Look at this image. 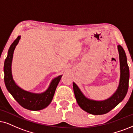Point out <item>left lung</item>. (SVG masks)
I'll list each match as a JSON object with an SVG mask.
<instances>
[{
    "label": "left lung",
    "instance_id": "left-lung-1",
    "mask_svg": "<svg viewBox=\"0 0 133 133\" xmlns=\"http://www.w3.org/2000/svg\"><path fill=\"white\" fill-rule=\"evenodd\" d=\"M120 61V79L117 89L113 95L106 99L96 101L88 98L82 93L75 82L73 88L77 104L80 108L87 113L93 115H102L108 113L123 100L128 90L129 70L127 55L122 46H117Z\"/></svg>",
    "mask_w": 133,
    "mask_h": 133
}]
</instances>
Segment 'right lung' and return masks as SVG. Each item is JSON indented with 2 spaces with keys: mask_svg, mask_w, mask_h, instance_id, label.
<instances>
[{
  "mask_svg": "<svg viewBox=\"0 0 133 133\" xmlns=\"http://www.w3.org/2000/svg\"><path fill=\"white\" fill-rule=\"evenodd\" d=\"M21 36H18L10 46L8 55L5 60L4 71V82L6 88L15 100L22 107L30 110H40L46 108L51 103L56 87L63 75L52 79L48 88L42 93H37L23 90L18 86L13 78L11 64L13 53L19 42Z\"/></svg>",
  "mask_w": 133,
  "mask_h": 133,
  "instance_id": "obj_1",
  "label": "right lung"
}]
</instances>
